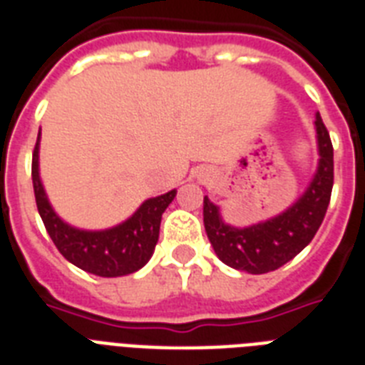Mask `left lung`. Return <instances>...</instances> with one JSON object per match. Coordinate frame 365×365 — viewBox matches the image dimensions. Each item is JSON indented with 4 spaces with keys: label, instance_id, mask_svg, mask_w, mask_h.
Masks as SVG:
<instances>
[{
    "label": "left lung",
    "instance_id": "left-lung-1",
    "mask_svg": "<svg viewBox=\"0 0 365 365\" xmlns=\"http://www.w3.org/2000/svg\"><path fill=\"white\" fill-rule=\"evenodd\" d=\"M318 165L311 182L295 202L277 216L252 223L248 227H235L223 220L220 206L205 197V229L216 255L237 271L250 274L271 272L294 259L317 235L328 210L334 187V148L317 111Z\"/></svg>",
    "mask_w": 365,
    "mask_h": 365
}]
</instances>
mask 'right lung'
<instances>
[{
    "label": "right lung",
    "mask_w": 365,
    "mask_h": 365,
    "mask_svg": "<svg viewBox=\"0 0 365 365\" xmlns=\"http://www.w3.org/2000/svg\"><path fill=\"white\" fill-rule=\"evenodd\" d=\"M39 142L41 128L37 132L31 159V182L39 216L60 254L70 263L96 277L115 278L140 271L153 255L155 244L159 240L160 217L176 197V189L143 200L130 217L113 227H76L64 222L48 200L39 174Z\"/></svg>",
    "instance_id": "1"
}]
</instances>
